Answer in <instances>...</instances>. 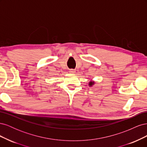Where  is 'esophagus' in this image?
I'll return each instance as SVG.
<instances>
[{
	"instance_id": "34e87169",
	"label": "esophagus",
	"mask_w": 147,
	"mask_h": 147,
	"mask_svg": "<svg viewBox=\"0 0 147 147\" xmlns=\"http://www.w3.org/2000/svg\"><path fill=\"white\" fill-rule=\"evenodd\" d=\"M69 72H70V74H75V71L74 70H73V69H70V70H69Z\"/></svg>"
}]
</instances>
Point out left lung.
<instances>
[{
  "instance_id": "8db88e82",
  "label": "left lung",
  "mask_w": 147,
  "mask_h": 147,
  "mask_svg": "<svg viewBox=\"0 0 147 147\" xmlns=\"http://www.w3.org/2000/svg\"><path fill=\"white\" fill-rule=\"evenodd\" d=\"M94 82L90 81V83H89V86H92V85H94Z\"/></svg>"
}]
</instances>
